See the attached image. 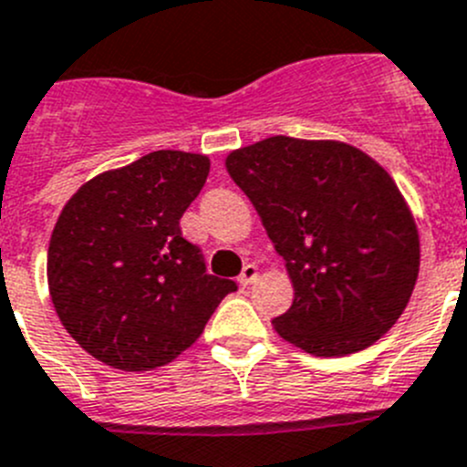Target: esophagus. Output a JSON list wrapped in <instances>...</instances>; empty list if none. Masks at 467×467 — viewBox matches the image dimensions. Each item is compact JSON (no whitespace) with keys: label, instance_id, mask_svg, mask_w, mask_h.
I'll return each mask as SVG.
<instances>
[{"label":"esophagus","instance_id":"obj_1","mask_svg":"<svg viewBox=\"0 0 467 467\" xmlns=\"http://www.w3.org/2000/svg\"><path fill=\"white\" fill-rule=\"evenodd\" d=\"M256 277H259V268H256L254 264H247V266H243L238 282H241V286H250L252 282H256Z\"/></svg>","mask_w":467,"mask_h":467}]
</instances>
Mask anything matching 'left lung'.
<instances>
[{"mask_svg": "<svg viewBox=\"0 0 467 467\" xmlns=\"http://www.w3.org/2000/svg\"><path fill=\"white\" fill-rule=\"evenodd\" d=\"M294 285L273 328L315 357H348L399 322L419 231L391 175L342 140L271 136L226 155Z\"/></svg>", "mask_w": 467, "mask_h": 467, "instance_id": "left-lung-1", "label": "left lung"}]
</instances>
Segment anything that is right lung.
I'll return each instance as SVG.
<instances>
[{
  "label": "right lung",
  "mask_w": 467,
  "mask_h": 467,
  "mask_svg": "<svg viewBox=\"0 0 467 467\" xmlns=\"http://www.w3.org/2000/svg\"><path fill=\"white\" fill-rule=\"evenodd\" d=\"M211 160L157 150L94 175L57 217L48 289L68 336L101 363L155 370L185 352L236 282L205 273L181 217Z\"/></svg>",
  "instance_id": "obj_1"
}]
</instances>
